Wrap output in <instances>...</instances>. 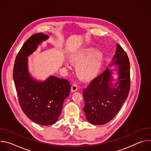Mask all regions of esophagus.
I'll return each instance as SVG.
<instances>
[{
	"label": "esophagus",
	"mask_w": 151,
	"mask_h": 151,
	"mask_svg": "<svg viewBox=\"0 0 151 151\" xmlns=\"http://www.w3.org/2000/svg\"><path fill=\"white\" fill-rule=\"evenodd\" d=\"M78 87L77 86V85L76 84H74L72 86V92H75L78 90Z\"/></svg>",
	"instance_id": "esophagus-1"
}]
</instances>
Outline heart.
Returning a JSON list of instances; mask_svg holds the SVG:
<instances>
[{
	"mask_svg": "<svg viewBox=\"0 0 151 151\" xmlns=\"http://www.w3.org/2000/svg\"><path fill=\"white\" fill-rule=\"evenodd\" d=\"M70 61L76 65V73L83 79L94 78L100 71L103 60V54L99 49L83 47L69 56Z\"/></svg>",
	"mask_w": 151,
	"mask_h": 151,
	"instance_id": "b5f03b06",
	"label": "heart"
}]
</instances>
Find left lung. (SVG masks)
Listing matches in <instances>:
<instances>
[{"mask_svg": "<svg viewBox=\"0 0 151 151\" xmlns=\"http://www.w3.org/2000/svg\"><path fill=\"white\" fill-rule=\"evenodd\" d=\"M130 72L128 57L122 47L116 44L109 68L83 89V110L90 123L104 125L118 113L130 91ZM115 75H117L116 78H114Z\"/></svg>", "mask_w": 151, "mask_h": 151, "instance_id": "left-lung-1", "label": "left lung"}]
</instances>
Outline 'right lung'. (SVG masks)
I'll list each match as a JSON object with an SVG mask.
<instances>
[{"mask_svg":"<svg viewBox=\"0 0 151 151\" xmlns=\"http://www.w3.org/2000/svg\"><path fill=\"white\" fill-rule=\"evenodd\" d=\"M48 39V35L40 33L29 37L17 55L13 70L21 108L31 121L40 125L57 121L71 90L66 79L50 75L45 80H39L29 72L28 57Z\"/></svg>","mask_w":151,"mask_h":151,"instance_id":"add662e5","label":"right lung"}]
</instances>
